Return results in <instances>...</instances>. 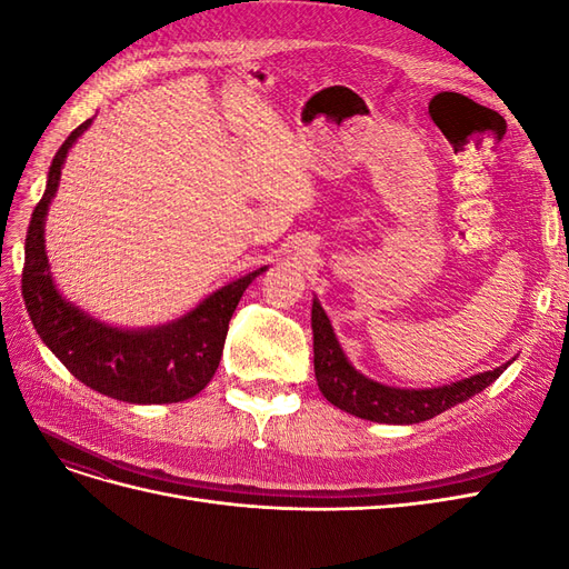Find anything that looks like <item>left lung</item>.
<instances>
[{
    "instance_id": "1",
    "label": "left lung",
    "mask_w": 569,
    "mask_h": 569,
    "mask_svg": "<svg viewBox=\"0 0 569 569\" xmlns=\"http://www.w3.org/2000/svg\"><path fill=\"white\" fill-rule=\"evenodd\" d=\"M313 353L316 380L327 401L356 418L387 425H412L435 418L439 412L468 401L470 396L487 389L510 366L506 363L496 370L437 389L385 387L351 368L335 337L330 318L325 316L318 299H313Z\"/></svg>"
}]
</instances>
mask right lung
<instances>
[{
  "label": "right lung",
  "instance_id": "obj_1",
  "mask_svg": "<svg viewBox=\"0 0 569 569\" xmlns=\"http://www.w3.org/2000/svg\"><path fill=\"white\" fill-rule=\"evenodd\" d=\"M90 123L92 120H84L57 151L47 189L30 218L21 280L28 316L51 353L90 389L126 403L187 401L211 382L234 308L251 280L266 268L218 289L178 322L142 332L97 322L63 301L49 274L44 216L57 194L66 153Z\"/></svg>",
  "mask_w": 569,
  "mask_h": 569
}]
</instances>
